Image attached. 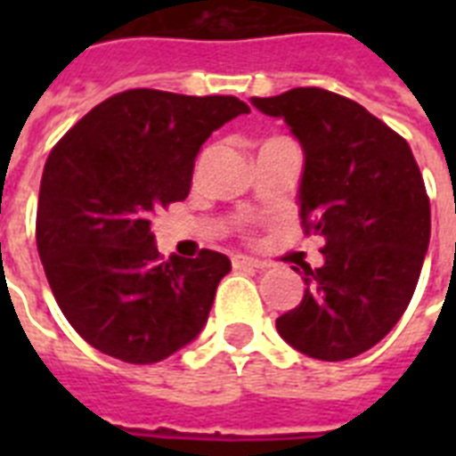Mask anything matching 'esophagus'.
<instances>
[{"label":"esophagus","mask_w":456,"mask_h":456,"mask_svg":"<svg viewBox=\"0 0 456 456\" xmlns=\"http://www.w3.org/2000/svg\"><path fill=\"white\" fill-rule=\"evenodd\" d=\"M232 263H234V267H250V270H265V267H267L263 260H256V257L248 256H234L232 257Z\"/></svg>","instance_id":"obj_1"}]
</instances>
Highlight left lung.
<instances>
[{
	"instance_id": "obj_1",
	"label": "left lung",
	"mask_w": 456,
	"mask_h": 456,
	"mask_svg": "<svg viewBox=\"0 0 456 456\" xmlns=\"http://www.w3.org/2000/svg\"><path fill=\"white\" fill-rule=\"evenodd\" d=\"M303 149L298 208L324 265L293 267L305 296L279 336L324 362L374 347L407 310L431 241V206L410 144L364 106L317 87L250 96Z\"/></svg>"
}]
</instances>
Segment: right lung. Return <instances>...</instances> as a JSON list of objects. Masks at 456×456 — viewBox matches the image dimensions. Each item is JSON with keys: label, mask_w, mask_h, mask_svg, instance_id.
<instances>
[{"label": "right lung", "mask_w": 456, "mask_h": 456, "mask_svg": "<svg viewBox=\"0 0 456 456\" xmlns=\"http://www.w3.org/2000/svg\"><path fill=\"white\" fill-rule=\"evenodd\" d=\"M236 96L130 89L94 106L49 153L37 203V250L53 298L89 346L153 364L208 322L227 256L160 260L151 217L191 189L200 146Z\"/></svg>", "instance_id": "1"}]
</instances>
